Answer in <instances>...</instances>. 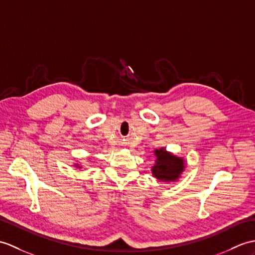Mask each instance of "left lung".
<instances>
[{
    "mask_svg": "<svg viewBox=\"0 0 255 255\" xmlns=\"http://www.w3.org/2000/svg\"><path fill=\"white\" fill-rule=\"evenodd\" d=\"M156 156L154 166L152 167V174L157 180L170 182L179 178L185 169V161L182 157H178L170 152H167L164 147L154 151Z\"/></svg>",
    "mask_w": 255,
    "mask_h": 255,
    "instance_id": "left-lung-1",
    "label": "left lung"
}]
</instances>
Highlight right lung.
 I'll return each instance as SVG.
<instances>
[{"label":"right lung","instance_id":"right-lung-1","mask_svg":"<svg viewBox=\"0 0 255 255\" xmlns=\"http://www.w3.org/2000/svg\"><path fill=\"white\" fill-rule=\"evenodd\" d=\"M76 166H77V167H79V168H80V166H79V164H76Z\"/></svg>","mask_w":255,"mask_h":255}]
</instances>
